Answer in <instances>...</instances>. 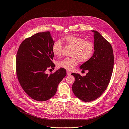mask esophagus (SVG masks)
<instances>
[{"label": "esophagus", "instance_id": "1", "mask_svg": "<svg viewBox=\"0 0 129 129\" xmlns=\"http://www.w3.org/2000/svg\"><path fill=\"white\" fill-rule=\"evenodd\" d=\"M67 75H71V72H70V71H67Z\"/></svg>", "mask_w": 129, "mask_h": 129}]
</instances>
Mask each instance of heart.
I'll return each mask as SVG.
<instances>
[{
  "label": "heart",
  "instance_id": "1",
  "mask_svg": "<svg viewBox=\"0 0 129 129\" xmlns=\"http://www.w3.org/2000/svg\"><path fill=\"white\" fill-rule=\"evenodd\" d=\"M63 43L68 46L73 47L71 53L72 57H67L59 61L57 65L59 68L67 70H72L80 62H85L92 57L94 51V45L90 40L74 35H68L63 39ZM63 49V44L60 40H57L52 45V51L54 56L60 57Z\"/></svg>",
  "mask_w": 129,
  "mask_h": 129
}]
</instances>
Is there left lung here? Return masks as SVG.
<instances>
[{
    "mask_svg": "<svg viewBox=\"0 0 129 129\" xmlns=\"http://www.w3.org/2000/svg\"><path fill=\"white\" fill-rule=\"evenodd\" d=\"M94 33V52L90 60L80 67L85 76L72 73L75 80L72 89L77 97L85 102L93 101L99 97L107 88L113 69L114 57L110 43L96 31Z\"/></svg>",
    "mask_w": 129,
    "mask_h": 129,
    "instance_id": "obj_1",
    "label": "left lung"
}]
</instances>
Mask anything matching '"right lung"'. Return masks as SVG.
<instances>
[{"instance_id":"add662e5","label":"right lung","mask_w":129,"mask_h":129,"mask_svg":"<svg viewBox=\"0 0 129 129\" xmlns=\"http://www.w3.org/2000/svg\"><path fill=\"white\" fill-rule=\"evenodd\" d=\"M54 42L49 31L39 32L25 39L16 56L18 81L26 93L39 102L47 101L56 94L59 83L67 75L60 68L50 75L45 71L54 68L52 45Z\"/></svg>"}]
</instances>
